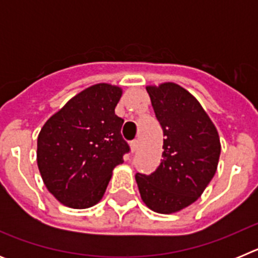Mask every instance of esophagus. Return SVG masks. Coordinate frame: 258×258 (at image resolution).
Instances as JSON below:
<instances>
[{"label":"esophagus","mask_w":258,"mask_h":258,"mask_svg":"<svg viewBox=\"0 0 258 258\" xmlns=\"http://www.w3.org/2000/svg\"><path fill=\"white\" fill-rule=\"evenodd\" d=\"M137 150H138V141H133V142L131 143V151L136 152Z\"/></svg>","instance_id":"34e87169"}]
</instances>
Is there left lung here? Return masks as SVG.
<instances>
[{
	"mask_svg": "<svg viewBox=\"0 0 258 258\" xmlns=\"http://www.w3.org/2000/svg\"><path fill=\"white\" fill-rule=\"evenodd\" d=\"M164 133L163 160L150 175L137 173L143 203L170 214L197 202L216 174L218 132L198 99L174 83L146 86Z\"/></svg>",
	"mask_w": 258,
	"mask_h": 258,
	"instance_id": "1",
	"label": "left lung"
}]
</instances>
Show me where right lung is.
Returning <instances> with one entry per match:
<instances>
[{"label":"right lung","mask_w":258,"mask_h":258,"mask_svg":"<svg viewBox=\"0 0 258 258\" xmlns=\"http://www.w3.org/2000/svg\"><path fill=\"white\" fill-rule=\"evenodd\" d=\"M122 89L95 84L71 98L44 124L37 138V165L45 186L58 202L75 209L103 198L112 170L129 146L124 120L115 115Z\"/></svg>","instance_id":"1"}]
</instances>
